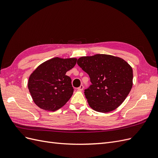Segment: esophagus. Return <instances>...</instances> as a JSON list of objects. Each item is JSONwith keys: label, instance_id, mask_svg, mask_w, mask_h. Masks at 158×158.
<instances>
[{"label": "esophagus", "instance_id": "1", "mask_svg": "<svg viewBox=\"0 0 158 158\" xmlns=\"http://www.w3.org/2000/svg\"><path fill=\"white\" fill-rule=\"evenodd\" d=\"M83 89H84V85H81L79 88H78V91H82Z\"/></svg>", "mask_w": 158, "mask_h": 158}]
</instances>
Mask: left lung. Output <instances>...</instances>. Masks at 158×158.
<instances>
[{
    "instance_id": "obj_1",
    "label": "left lung",
    "mask_w": 158,
    "mask_h": 158,
    "mask_svg": "<svg viewBox=\"0 0 158 158\" xmlns=\"http://www.w3.org/2000/svg\"><path fill=\"white\" fill-rule=\"evenodd\" d=\"M77 64L90 78L92 85L84 90L89 106L95 111L108 113L125 101L132 87V69L121 58L97 54L82 56Z\"/></svg>"
}]
</instances>
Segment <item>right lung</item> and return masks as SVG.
Returning <instances> with one entry per match:
<instances>
[{
    "mask_svg": "<svg viewBox=\"0 0 158 158\" xmlns=\"http://www.w3.org/2000/svg\"><path fill=\"white\" fill-rule=\"evenodd\" d=\"M76 60L55 57L41 64L31 74L27 86L38 107L55 111L69 101L74 89L66 73L74 67Z\"/></svg>",
    "mask_w": 158,
    "mask_h": 158,
    "instance_id": "1",
    "label": "right lung"
}]
</instances>
